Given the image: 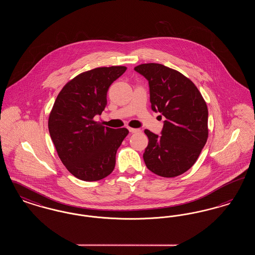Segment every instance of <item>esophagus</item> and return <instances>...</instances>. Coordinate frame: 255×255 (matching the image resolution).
Returning a JSON list of instances; mask_svg holds the SVG:
<instances>
[{
	"mask_svg": "<svg viewBox=\"0 0 255 255\" xmlns=\"http://www.w3.org/2000/svg\"><path fill=\"white\" fill-rule=\"evenodd\" d=\"M129 131L130 133H139L140 130L139 129H135V128H129Z\"/></svg>",
	"mask_w": 255,
	"mask_h": 255,
	"instance_id": "1",
	"label": "esophagus"
}]
</instances>
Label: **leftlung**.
Listing matches in <instances>:
<instances>
[{"label": "left lung", "mask_w": 255, "mask_h": 255, "mask_svg": "<svg viewBox=\"0 0 255 255\" xmlns=\"http://www.w3.org/2000/svg\"><path fill=\"white\" fill-rule=\"evenodd\" d=\"M134 71L148 80L151 108L165 118L161 135L144 131L149 139L143 154L146 166L164 178L182 175L192 167L207 140L206 101L178 71L156 63L138 65Z\"/></svg>", "instance_id": "8db88e82"}]
</instances>
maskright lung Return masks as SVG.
<instances>
[{
  "label": "right lung",
  "instance_id": "1",
  "mask_svg": "<svg viewBox=\"0 0 255 255\" xmlns=\"http://www.w3.org/2000/svg\"><path fill=\"white\" fill-rule=\"evenodd\" d=\"M126 67L97 68L80 73L63 87L49 114V131L61 161L85 182L104 179L113 172L116 155L129 133L95 122L107 105L111 84Z\"/></svg>",
  "mask_w": 255,
  "mask_h": 255
}]
</instances>
